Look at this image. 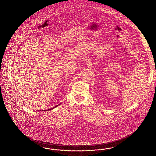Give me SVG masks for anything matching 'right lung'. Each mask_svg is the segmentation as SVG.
<instances>
[{
  "label": "right lung",
  "instance_id": "right-lung-1",
  "mask_svg": "<svg viewBox=\"0 0 156 156\" xmlns=\"http://www.w3.org/2000/svg\"><path fill=\"white\" fill-rule=\"evenodd\" d=\"M58 106V105H57V106H55V107H54V108H50V109H48V110H52V109H53V108H56V107H57V106ZM45 110H44V111H45Z\"/></svg>",
  "mask_w": 156,
  "mask_h": 156
}]
</instances>
